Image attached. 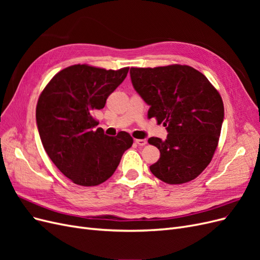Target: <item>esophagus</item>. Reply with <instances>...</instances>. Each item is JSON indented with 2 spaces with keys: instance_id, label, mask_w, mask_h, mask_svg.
I'll list each match as a JSON object with an SVG mask.
<instances>
[{
  "instance_id": "34e87169",
  "label": "esophagus",
  "mask_w": 260,
  "mask_h": 260,
  "mask_svg": "<svg viewBox=\"0 0 260 260\" xmlns=\"http://www.w3.org/2000/svg\"><path fill=\"white\" fill-rule=\"evenodd\" d=\"M135 142L139 145V146H144V145H146V140H144V139H137Z\"/></svg>"
}]
</instances>
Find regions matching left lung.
<instances>
[{
    "label": "left lung",
    "mask_w": 260,
    "mask_h": 260,
    "mask_svg": "<svg viewBox=\"0 0 260 260\" xmlns=\"http://www.w3.org/2000/svg\"><path fill=\"white\" fill-rule=\"evenodd\" d=\"M132 85L168 132L166 140L149 138L160 157L149 169L168 184L200 176L217 148L224 117L222 99L207 78L186 65L130 69Z\"/></svg>",
    "instance_id": "1"
}]
</instances>
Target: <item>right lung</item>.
<instances>
[{"mask_svg":"<svg viewBox=\"0 0 260 260\" xmlns=\"http://www.w3.org/2000/svg\"><path fill=\"white\" fill-rule=\"evenodd\" d=\"M129 67L106 70L74 65L60 70L38 100L37 125L43 147L74 183L94 186L111 178L133 139L120 131L106 136L93 118L127 77Z\"/></svg>","mask_w":260,"mask_h":260,"instance_id":"add662e5","label":"right lung"}]
</instances>
